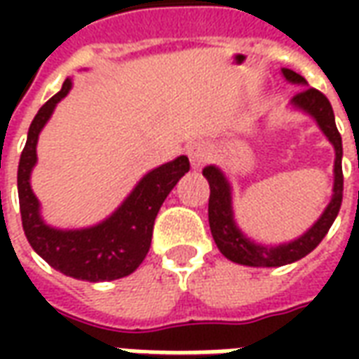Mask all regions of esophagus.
Returning a JSON list of instances; mask_svg holds the SVG:
<instances>
[{
  "instance_id": "34e87169",
  "label": "esophagus",
  "mask_w": 359,
  "mask_h": 359,
  "mask_svg": "<svg viewBox=\"0 0 359 359\" xmlns=\"http://www.w3.org/2000/svg\"><path fill=\"white\" fill-rule=\"evenodd\" d=\"M188 157H190L192 167H202L203 163H208L211 157L210 142L198 140L194 142V144H190V146H188Z\"/></svg>"
}]
</instances>
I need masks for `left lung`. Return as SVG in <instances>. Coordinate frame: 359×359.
<instances>
[{
	"label": "left lung",
	"mask_w": 359,
	"mask_h": 359,
	"mask_svg": "<svg viewBox=\"0 0 359 359\" xmlns=\"http://www.w3.org/2000/svg\"><path fill=\"white\" fill-rule=\"evenodd\" d=\"M283 74L288 82L308 86L306 79L302 74L294 73L290 69H283ZM292 107L308 113L309 117L316 118L319 128L323 130L327 140L334 148V184H332V196L329 205L325 208L321 217L317 219L311 229L302 234L300 238L278 246H265L250 241L244 236L241 229L234 223L233 213V196H231V184L223 175V171L215 165H208L203 169V177L210 182V229L213 241L217 244L219 252L231 259L234 264L250 265V267H280V265L294 264L304 256H308L311 250L317 248V244L323 241L325 234L334 223L339 215L340 203H342V138L337 130L334 113L329 100L319 90L304 88L292 97Z\"/></svg>",
	"instance_id": "1"
}]
</instances>
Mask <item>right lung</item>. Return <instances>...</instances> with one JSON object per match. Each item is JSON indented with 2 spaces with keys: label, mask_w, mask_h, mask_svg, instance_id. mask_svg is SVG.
Here are the masks:
<instances>
[{
  "label": "right lung",
  "mask_w": 359,
  "mask_h": 359,
  "mask_svg": "<svg viewBox=\"0 0 359 359\" xmlns=\"http://www.w3.org/2000/svg\"><path fill=\"white\" fill-rule=\"evenodd\" d=\"M71 86L73 81L67 79L63 88L40 107L28 128L17 172L22 229L36 254L67 277L90 283L115 280L130 275L144 262L151 244L157 211L180 177L188 172L190 161L187 156H180L144 175L125 202L97 225L74 231L46 225L40 215V202L30 188V172L38 159V136Z\"/></svg>",
  "instance_id": "right-lung-1"
}]
</instances>
